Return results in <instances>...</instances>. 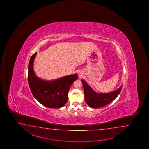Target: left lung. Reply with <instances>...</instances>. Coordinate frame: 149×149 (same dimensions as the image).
<instances>
[{
  "instance_id": "left-lung-1",
  "label": "left lung",
  "mask_w": 149,
  "mask_h": 149,
  "mask_svg": "<svg viewBox=\"0 0 149 149\" xmlns=\"http://www.w3.org/2000/svg\"><path fill=\"white\" fill-rule=\"evenodd\" d=\"M81 81L85 94V100L88 105L93 108H101L109 104L117 97L122 89L121 85L119 88L113 92L98 93L95 92L85 80H81Z\"/></svg>"
}]
</instances>
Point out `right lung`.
Instances as JSON below:
<instances>
[{
    "label": "right lung",
    "instance_id": "obj_1",
    "mask_svg": "<svg viewBox=\"0 0 149 149\" xmlns=\"http://www.w3.org/2000/svg\"><path fill=\"white\" fill-rule=\"evenodd\" d=\"M37 52L32 55L28 66V83L32 95L41 104L50 108H60L66 104L68 92L73 82L78 79L77 73L53 80H45L36 76L33 62Z\"/></svg>",
    "mask_w": 149,
    "mask_h": 149
}]
</instances>
